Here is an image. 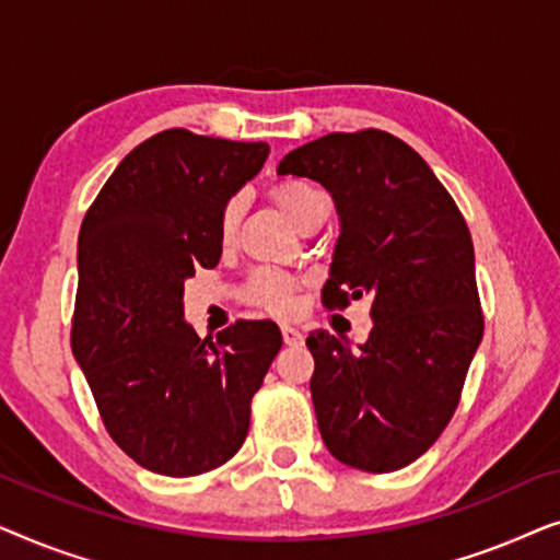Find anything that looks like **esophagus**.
Segmentation results:
<instances>
[{"label":"esophagus","instance_id":"34e87169","mask_svg":"<svg viewBox=\"0 0 560 560\" xmlns=\"http://www.w3.org/2000/svg\"><path fill=\"white\" fill-rule=\"evenodd\" d=\"M280 331H282V341H285L288 347H301L303 343V334L298 331L295 326H282Z\"/></svg>","mask_w":560,"mask_h":560}]
</instances>
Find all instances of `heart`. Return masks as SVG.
<instances>
[{
  "label": "heart",
  "instance_id": "1",
  "mask_svg": "<svg viewBox=\"0 0 560 560\" xmlns=\"http://www.w3.org/2000/svg\"><path fill=\"white\" fill-rule=\"evenodd\" d=\"M270 198L293 224L305 232L320 213H324L326 198L316 186L305 180H282L270 188ZM242 219V198H229L224 209L219 213V242L221 247H229L234 242L236 229ZM303 282L295 275H288L272 267H262L249 275L244 282L242 298L259 311L272 313V316H288L295 305V293L301 290Z\"/></svg>",
  "mask_w": 560,
  "mask_h": 560
}]
</instances>
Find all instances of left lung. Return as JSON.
<instances>
[{
  "mask_svg": "<svg viewBox=\"0 0 560 560\" xmlns=\"http://www.w3.org/2000/svg\"><path fill=\"white\" fill-rule=\"evenodd\" d=\"M278 175L320 183L341 217L326 308L372 298L357 351L320 328L305 339L320 439L354 469H402L454 418L485 334L469 226L425 160L382 129L313 140Z\"/></svg>",
  "mask_w": 560,
  "mask_h": 560,
  "instance_id": "8db88e82",
  "label": "left lung"
}]
</instances>
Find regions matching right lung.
<instances>
[{"label":"right lung","instance_id":"add662e5","mask_svg":"<svg viewBox=\"0 0 560 560\" xmlns=\"http://www.w3.org/2000/svg\"><path fill=\"white\" fill-rule=\"evenodd\" d=\"M267 152L165 129L121 160L83 217L73 357L112 441L165 477L219 469L242 448L282 347L272 320L242 318L217 339L183 320V282L219 265V213Z\"/></svg>","mask_w":560,"mask_h":560}]
</instances>
